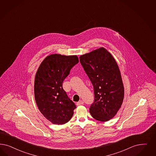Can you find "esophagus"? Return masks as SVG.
<instances>
[{"instance_id":"obj_1","label":"esophagus","mask_w":156,"mask_h":156,"mask_svg":"<svg viewBox=\"0 0 156 156\" xmlns=\"http://www.w3.org/2000/svg\"><path fill=\"white\" fill-rule=\"evenodd\" d=\"M83 103H84V102H83L82 100H80V101H78V102L76 103V105H81L83 104Z\"/></svg>"}]
</instances>
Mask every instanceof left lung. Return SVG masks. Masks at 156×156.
Here are the masks:
<instances>
[{
  "mask_svg": "<svg viewBox=\"0 0 156 156\" xmlns=\"http://www.w3.org/2000/svg\"><path fill=\"white\" fill-rule=\"evenodd\" d=\"M80 59L94 88V101L89 112L97 120L108 121L123 101L124 89L118 65L103 47L81 55Z\"/></svg>",
  "mask_w": 156,
  "mask_h": 156,
  "instance_id": "left-lung-1",
  "label": "left lung"
}]
</instances>
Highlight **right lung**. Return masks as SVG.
<instances>
[{
    "label": "right lung",
    "mask_w": 156,
    "mask_h": 156,
    "mask_svg": "<svg viewBox=\"0 0 156 156\" xmlns=\"http://www.w3.org/2000/svg\"><path fill=\"white\" fill-rule=\"evenodd\" d=\"M79 62L76 55L52 54L44 59L34 80V98L43 116L54 124L67 123L76 105L63 89V82Z\"/></svg>",
    "instance_id": "add662e5"
}]
</instances>
